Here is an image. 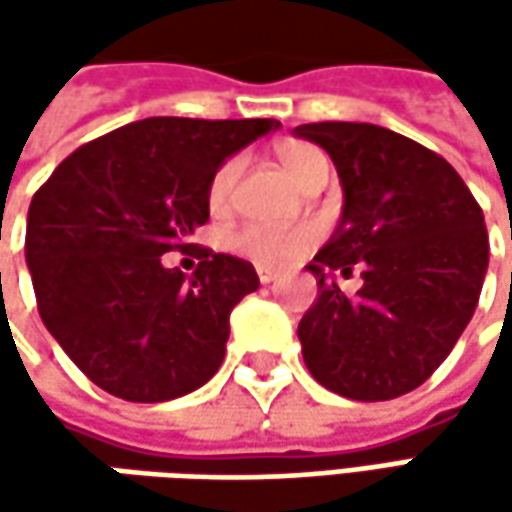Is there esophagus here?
Returning <instances> with one entry per match:
<instances>
[{"instance_id":"esophagus-1","label":"esophagus","mask_w":512,"mask_h":512,"mask_svg":"<svg viewBox=\"0 0 512 512\" xmlns=\"http://www.w3.org/2000/svg\"><path fill=\"white\" fill-rule=\"evenodd\" d=\"M256 276H259V282H262V285H270V282H273V279L279 276V270H276V267L259 265V267H256Z\"/></svg>"}]
</instances>
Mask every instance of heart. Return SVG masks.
Segmentation results:
<instances>
[{
  "mask_svg": "<svg viewBox=\"0 0 512 512\" xmlns=\"http://www.w3.org/2000/svg\"><path fill=\"white\" fill-rule=\"evenodd\" d=\"M276 159L287 170V176L296 185H310L316 179L327 176V156L322 148L302 142V139H285L276 145ZM245 159L242 156H227L219 168L213 170L210 185H207V207L210 213H225L233 202V190L242 176ZM316 242V230L313 227H262V225H245L236 227L227 236V245L236 253H242L253 262L262 265H290L299 256H305L307 247Z\"/></svg>",
  "mask_w": 512,
  "mask_h": 512,
  "instance_id": "heart-1",
  "label": "heart"
}]
</instances>
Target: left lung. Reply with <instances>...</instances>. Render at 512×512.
<instances>
[{"mask_svg": "<svg viewBox=\"0 0 512 512\" xmlns=\"http://www.w3.org/2000/svg\"><path fill=\"white\" fill-rule=\"evenodd\" d=\"M296 136L325 148L344 210L307 270L319 299L299 322L316 382L356 402H387L424 384L479 305L487 227L479 202L439 153L367 122H313ZM353 269L350 297L333 275Z\"/></svg>", "mask_w": 512, "mask_h": 512, "instance_id": "obj_1", "label": "left lung"}]
</instances>
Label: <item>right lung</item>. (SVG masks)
<instances>
[{
    "mask_svg": "<svg viewBox=\"0 0 512 512\" xmlns=\"http://www.w3.org/2000/svg\"><path fill=\"white\" fill-rule=\"evenodd\" d=\"M276 119L150 116L76 148L33 193L25 259L39 316L90 382L125 402L179 399L219 370L250 262L193 245L213 170ZM165 252L200 259L187 277Z\"/></svg>",
    "mask_w": 512,
    "mask_h": 512,
    "instance_id": "obj_1",
    "label": "right lung"
}]
</instances>
